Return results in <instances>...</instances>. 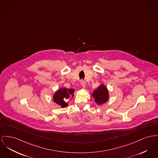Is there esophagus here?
Wrapping results in <instances>:
<instances>
[{"instance_id": "esophagus-1", "label": "esophagus", "mask_w": 158, "mask_h": 158, "mask_svg": "<svg viewBox=\"0 0 158 158\" xmlns=\"http://www.w3.org/2000/svg\"><path fill=\"white\" fill-rule=\"evenodd\" d=\"M81 85H82V86L83 88H85V86H86V82H85V81H84V80H81Z\"/></svg>"}]
</instances>
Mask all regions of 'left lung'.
Returning <instances> with one entry per match:
<instances>
[{"instance_id":"obj_1","label":"left lung","mask_w":158,"mask_h":158,"mask_svg":"<svg viewBox=\"0 0 158 158\" xmlns=\"http://www.w3.org/2000/svg\"><path fill=\"white\" fill-rule=\"evenodd\" d=\"M92 96L94 98L95 102L98 105L107 102L109 98L108 90L103 84L99 86L97 89L94 91Z\"/></svg>"}]
</instances>
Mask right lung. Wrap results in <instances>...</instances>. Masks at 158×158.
I'll use <instances>...</instances> for the list:
<instances>
[{
  "instance_id": "add662e5",
  "label": "right lung",
  "mask_w": 158,
  "mask_h": 158,
  "mask_svg": "<svg viewBox=\"0 0 158 158\" xmlns=\"http://www.w3.org/2000/svg\"><path fill=\"white\" fill-rule=\"evenodd\" d=\"M74 90L73 89H66L65 88H60L54 94L53 100L61 107L64 108L68 106V102H66L65 100L69 98L72 99V97L74 96Z\"/></svg>"
}]
</instances>
